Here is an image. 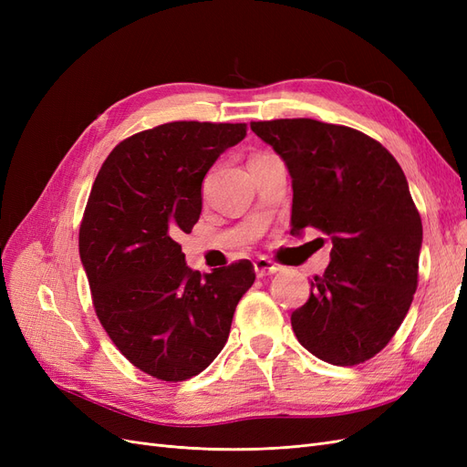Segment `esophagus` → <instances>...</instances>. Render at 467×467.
<instances>
[{"mask_svg":"<svg viewBox=\"0 0 467 467\" xmlns=\"http://www.w3.org/2000/svg\"><path fill=\"white\" fill-rule=\"evenodd\" d=\"M253 266H255V275H257V276L275 275V273L280 271V266H278L276 263H273L271 259H266V257L255 259V263H253Z\"/></svg>","mask_w":467,"mask_h":467,"instance_id":"obj_1","label":"esophagus"}]
</instances>
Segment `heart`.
Masks as SVG:
<instances>
[{"instance_id":"obj_1","label":"heart","mask_w":467,"mask_h":467,"mask_svg":"<svg viewBox=\"0 0 467 467\" xmlns=\"http://www.w3.org/2000/svg\"><path fill=\"white\" fill-rule=\"evenodd\" d=\"M263 155H271V153H261V155H255V158H263ZM253 160V158H251Z\"/></svg>"}]
</instances>
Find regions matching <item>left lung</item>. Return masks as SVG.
Returning <instances> with one entry per match:
<instances>
[{
    "instance_id": "8db88e82",
    "label": "left lung",
    "mask_w": 467,
    "mask_h": 467,
    "mask_svg": "<svg viewBox=\"0 0 467 467\" xmlns=\"http://www.w3.org/2000/svg\"><path fill=\"white\" fill-rule=\"evenodd\" d=\"M292 177V234L329 235L331 263L314 276L292 329L314 357L355 366L384 348L419 278L422 223L393 155L348 126L314 119L251 122Z\"/></svg>"
}]
</instances>
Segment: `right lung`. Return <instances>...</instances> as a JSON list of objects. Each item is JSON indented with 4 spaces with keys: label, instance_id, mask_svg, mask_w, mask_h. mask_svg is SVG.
<instances>
[{
    "label": "right lung",
    "instance_id": "right-lung-1",
    "mask_svg": "<svg viewBox=\"0 0 467 467\" xmlns=\"http://www.w3.org/2000/svg\"><path fill=\"white\" fill-rule=\"evenodd\" d=\"M247 124L179 120L138 132L109 153L79 228L95 314L136 368L182 381L228 341L237 302L255 282L244 259L208 275L185 263L177 237L202 210V179Z\"/></svg>",
    "mask_w": 467,
    "mask_h": 467
}]
</instances>
